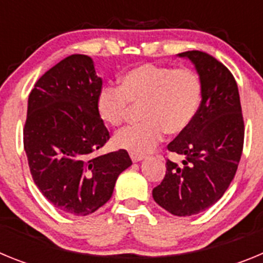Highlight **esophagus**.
I'll use <instances>...</instances> for the list:
<instances>
[{
  "instance_id": "1",
  "label": "esophagus",
  "mask_w": 263,
  "mask_h": 263,
  "mask_svg": "<svg viewBox=\"0 0 263 263\" xmlns=\"http://www.w3.org/2000/svg\"><path fill=\"white\" fill-rule=\"evenodd\" d=\"M130 158H132L133 162H139V160H142L145 157L141 154H136V153H130Z\"/></svg>"
}]
</instances>
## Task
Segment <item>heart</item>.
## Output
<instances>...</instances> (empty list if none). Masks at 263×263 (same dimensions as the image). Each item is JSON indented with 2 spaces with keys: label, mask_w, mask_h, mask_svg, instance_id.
I'll return each mask as SVG.
<instances>
[{
  "label": "heart",
  "mask_w": 263,
  "mask_h": 263,
  "mask_svg": "<svg viewBox=\"0 0 263 263\" xmlns=\"http://www.w3.org/2000/svg\"><path fill=\"white\" fill-rule=\"evenodd\" d=\"M201 99V83L195 71L159 64H142L127 71L118 85H105L96 99L97 115L105 124L118 126L132 105H142V122L115 137L117 147L130 153L150 152L164 133H183L194 120Z\"/></svg>",
  "instance_id": "obj_1"
}]
</instances>
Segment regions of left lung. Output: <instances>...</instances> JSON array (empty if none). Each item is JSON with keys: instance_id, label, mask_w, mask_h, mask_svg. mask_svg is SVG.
Returning <instances> with one entry per match:
<instances>
[{"instance_id": "obj_1", "label": "left lung", "mask_w": 263, "mask_h": 263, "mask_svg": "<svg viewBox=\"0 0 263 263\" xmlns=\"http://www.w3.org/2000/svg\"><path fill=\"white\" fill-rule=\"evenodd\" d=\"M201 83V103L190 126L167 150L182 155V164L166 162V175L153 190L162 208L175 216L208 210L221 199L236 175L243 148V125L238 88L232 72L203 51H185Z\"/></svg>"}]
</instances>
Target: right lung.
I'll list each match as a JSON object with an SVG mask.
<instances>
[{
	"label": "right lung",
	"instance_id": "1",
	"mask_svg": "<svg viewBox=\"0 0 263 263\" xmlns=\"http://www.w3.org/2000/svg\"><path fill=\"white\" fill-rule=\"evenodd\" d=\"M101 88L93 60L75 53L42 75L29 96L23 146L30 173L42 195L69 215L103 206L132 164L126 150L93 155L110 138L97 115Z\"/></svg>",
	"mask_w": 263,
	"mask_h": 263
}]
</instances>
